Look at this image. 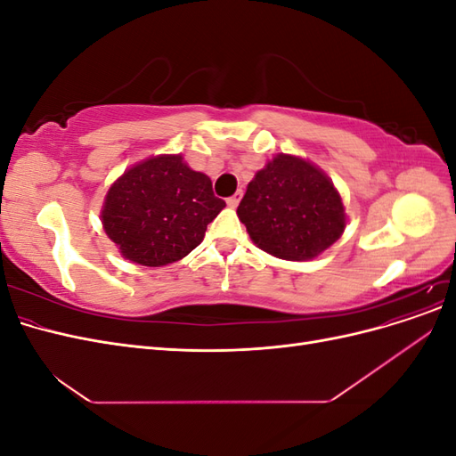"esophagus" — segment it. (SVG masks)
I'll return each mask as SVG.
<instances>
[{
    "mask_svg": "<svg viewBox=\"0 0 456 456\" xmlns=\"http://www.w3.org/2000/svg\"><path fill=\"white\" fill-rule=\"evenodd\" d=\"M241 190H238L236 191V194H233V196H230L228 200H226V203H228V207H232V209H233V207H238V203L241 201Z\"/></svg>",
    "mask_w": 456,
    "mask_h": 456,
    "instance_id": "34e87169",
    "label": "esophagus"
}]
</instances>
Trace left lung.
Here are the masks:
<instances>
[{"label": "left lung", "instance_id": "left-lung-1", "mask_svg": "<svg viewBox=\"0 0 456 456\" xmlns=\"http://www.w3.org/2000/svg\"><path fill=\"white\" fill-rule=\"evenodd\" d=\"M238 216L258 249L312 260L340 240L346 211L333 181L312 161L275 154L247 184Z\"/></svg>", "mask_w": 456, "mask_h": 456}]
</instances>
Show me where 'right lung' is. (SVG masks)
<instances>
[{
    "instance_id": "add662e5",
    "label": "right lung",
    "mask_w": 456,
    "mask_h": 456,
    "mask_svg": "<svg viewBox=\"0 0 456 456\" xmlns=\"http://www.w3.org/2000/svg\"><path fill=\"white\" fill-rule=\"evenodd\" d=\"M224 207L209 176L191 169L181 154H159L116 178L101 220L123 258L159 268L194 251Z\"/></svg>"
}]
</instances>
